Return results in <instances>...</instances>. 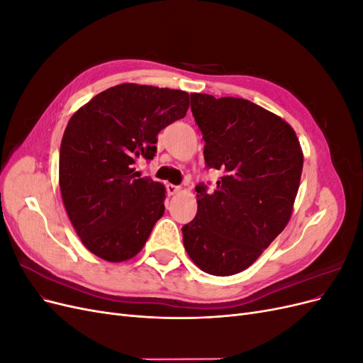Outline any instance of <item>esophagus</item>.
I'll return each mask as SVG.
<instances>
[{"label":"esophagus","mask_w":363,"mask_h":363,"mask_svg":"<svg viewBox=\"0 0 363 363\" xmlns=\"http://www.w3.org/2000/svg\"><path fill=\"white\" fill-rule=\"evenodd\" d=\"M180 191H182V186L171 184V183H168V184H167V192H168L169 195H175V194H179Z\"/></svg>","instance_id":"1"}]
</instances>
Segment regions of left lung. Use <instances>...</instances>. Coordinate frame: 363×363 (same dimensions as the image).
<instances>
[{
	"mask_svg": "<svg viewBox=\"0 0 363 363\" xmlns=\"http://www.w3.org/2000/svg\"><path fill=\"white\" fill-rule=\"evenodd\" d=\"M207 168L216 188L195 186L199 211L183 244L200 269L233 276L257 260L286 227L298 192L303 151L292 127L244 98L191 94Z\"/></svg>",
	"mask_w": 363,
	"mask_h": 363,
	"instance_id": "1",
	"label": "left lung"
}]
</instances>
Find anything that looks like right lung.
Returning a JSON list of instances; mask_svg holds the SVG:
<instances>
[{
  "label": "right lung",
  "instance_id": "add662e5",
  "mask_svg": "<svg viewBox=\"0 0 363 363\" xmlns=\"http://www.w3.org/2000/svg\"><path fill=\"white\" fill-rule=\"evenodd\" d=\"M189 108L183 91L124 83L95 95L65 128L59 183L83 245L107 262L135 257L164 212V186L135 172L157 135Z\"/></svg>",
  "mask_w": 363,
  "mask_h": 363
}]
</instances>
